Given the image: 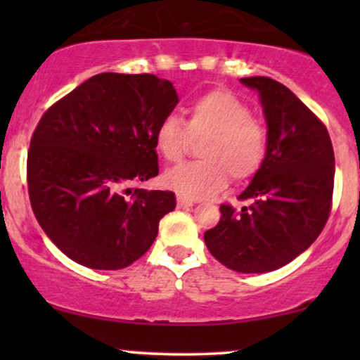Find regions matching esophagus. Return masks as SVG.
I'll use <instances>...</instances> for the list:
<instances>
[{"label":"esophagus","instance_id":"obj_1","mask_svg":"<svg viewBox=\"0 0 360 360\" xmlns=\"http://www.w3.org/2000/svg\"><path fill=\"white\" fill-rule=\"evenodd\" d=\"M194 201L193 200H186V198H177V206L179 208H186V206H193Z\"/></svg>","mask_w":360,"mask_h":360}]
</instances>
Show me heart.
<instances>
[{"label": "heart", "instance_id": "1", "mask_svg": "<svg viewBox=\"0 0 360 360\" xmlns=\"http://www.w3.org/2000/svg\"><path fill=\"white\" fill-rule=\"evenodd\" d=\"M189 137H206L200 147L203 162L181 166L162 177L166 188L186 200H201L221 191L230 176L249 181L262 169L269 152V131L250 106L226 89H213L194 98L186 108L184 123L174 115L160 120L154 143L169 164L183 160Z\"/></svg>", "mask_w": 360, "mask_h": 360}]
</instances>
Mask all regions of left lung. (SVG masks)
Masks as SVG:
<instances>
[{"instance_id":"1","label":"left lung","mask_w":360,"mask_h":360,"mask_svg":"<svg viewBox=\"0 0 360 360\" xmlns=\"http://www.w3.org/2000/svg\"><path fill=\"white\" fill-rule=\"evenodd\" d=\"M240 81L260 93L269 152L238 196L250 205L223 203L205 243L223 266L250 274L286 266L316 240L332 212L335 157L323 122L291 89L264 76Z\"/></svg>"}]
</instances>
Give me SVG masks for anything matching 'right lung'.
Masks as SVG:
<instances>
[{
    "label": "right lung",
    "mask_w": 360,
    "mask_h": 360,
    "mask_svg": "<svg viewBox=\"0 0 360 360\" xmlns=\"http://www.w3.org/2000/svg\"><path fill=\"white\" fill-rule=\"evenodd\" d=\"M176 105L171 81L103 72L42 115L28 148V196L74 262L117 271L150 249L176 196L137 184L159 174L154 134Z\"/></svg>",
    "instance_id": "obj_1"
}]
</instances>
